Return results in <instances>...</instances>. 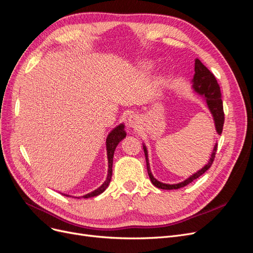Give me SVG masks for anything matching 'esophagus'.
<instances>
[{
  "label": "esophagus",
  "instance_id": "obj_1",
  "mask_svg": "<svg viewBox=\"0 0 253 253\" xmlns=\"http://www.w3.org/2000/svg\"><path fill=\"white\" fill-rule=\"evenodd\" d=\"M139 122H140L139 117L137 116L136 114H133L127 118V126L132 127V128H136L137 126H139Z\"/></svg>",
  "mask_w": 253,
  "mask_h": 253
}]
</instances>
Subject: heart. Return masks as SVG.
<instances>
[{
  "instance_id": "b5f03b06",
  "label": "heart",
  "mask_w": 253,
  "mask_h": 253,
  "mask_svg": "<svg viewBox=\"0 0 253 253\" xmlns=\"http://www.w3.org/2000/svg\"><path fill=\"white\" fill-rule=\"evenodd\" d=\"M153 65L154 64H153V62L150 60H144L140 63V66L143 71H151L153 68Z\"/></svg>"
}]
</instances>
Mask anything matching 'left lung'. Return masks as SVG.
<instances>
[{
  "mask_svg": "<svg viewBox=\"0 0 253 253\" xmlns=\"http://www.w3.org/2000/svg\"><path fill=\"white\" fill-rule=\"evenodd\" d=\"M195 74L193 76V79L191 81V87H192L194 93L197 95H200L207 104V108L209 109V112L211 113L213 121H214V126H215V131L217 135L221 134V131H223V126H224V110H223V101H221V94H220V88L217 84V81L214 77L213 74L207 68L202 62L200 59L195 60ZM143 151H144V155H145V160H147V169H148V174L149 177L152 181L153 185H154L156 188L163 189V190H176L185 187L189 185L190 182H192L194 179L200 177L201 175H203L207 170L211 167L214 157H215V153L217 150V141L214 143L213 150L211 152L210 158L201 170H198L197 172L193 173L187 179L183 181H180L178 183H165L157 180L154 175L152 174L151 168H150V163H149V153L148 149L145 143H142Z\"/></svg>",
  "mask_w": 253,
  "mask_h": 253,
  "instance_id": "obj_1",
  "label": "left lung"
}]
</instances>
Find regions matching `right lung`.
I'll return each mask as SVG.
<instances>
[{"mask_svg":"<svg viewBox=\"0 0 253 253\" xmlns=\"http://www.w3.org/2000/svg\"><path fill=\"white\" fill-rule=\"evenodd\" d=\"M125 125L124 124H120L117 126H115L113 129H111V132L109 133L108 137H106V141H105V145H106V155H108V163H109V169H108V175H106V178L105 181L102 183V185L97 188L96 190H94L93 192H89L85 195L81 196L82 198H88V197H94L97 196L99 194H101L102 192H104L105 189L109 187L111 179H112V168H113V157H114V153L115 150H116L117 145L119 144V142L126 138V133L125 131ZM62 195L65 196H72V195H68L65 193H62Z\"/></svg>","mask_w":253,"mask_h":253,"instance_id":"1","label":"right lung"}]
</instances>
